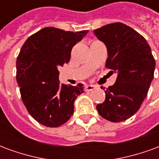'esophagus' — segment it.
<instances>
[{"label":"esophagus","instance_id":"1","mask_svg":"<svg viewBox=\"0 0 159 159\" xmlns=\"http://www.w3.org/2000/svg\"><path fill=\"white\" fill-rule=\"evenodd\" d=\"M93 89H94V86H93V85H87V86L85 87L86 91H91V90H93Z\"/></svg>","mask_w":159,"mask_h":159}]
</instances>
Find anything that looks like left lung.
I'll return each mask as SVG.
<instances>
[{
    "instance_id": "left-lung-1",
    "label": "left lung",
    "mask_w": 159,
    "mask_h": 159,
    "mask_svg": "<svg viewBox=\"0 0 159 159\" xmlns=\"http://www.w3.org/2000/svg\"><path fill=\"white\" fill-rule=\"evenodd\" d=\"M106 45L107 66L117 73L116 83L105 90L106 100L96 109L111 122L129 119L147 97L153 79L156 63L147 40L129 26L113 23L93 30Z\"/></svg>"
}]
</instances>
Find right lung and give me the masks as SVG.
Wrapping results in <instances>:
<instances>
[{
    "label": "right lung",
    "mask_w": 159,
    "mask_h": 159,
    "mask_svg": "<svg viewBox=\"0 0 159 159\" xmlns=\"http://www.w3.org/2000/svg\"><path fill=\"white\" fill-rule=\"evenodd\" d=\"M88 32L46 27L30 36L20 50L16 78L21 98L30 115L44 126L66 123L73 115L76 97L83 93V83L61 84L58 68L69 62L73 46Z\"/></svg>",
    "instance_id": "1"
}]
</instances>
